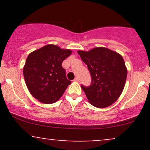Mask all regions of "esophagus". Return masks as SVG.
I'll use <instances>...</instances> for the list:
<instances>
[{
  "instance_id": "esophagus-1",
  "label": "esophagus",
  "mask_w": 150,
  "mask_h": 150,
  "mask_svg": "<svg viewBox=\"0 0 150 150\" xmlns=\"http://www.w3.org/2000/svg\"><path fill=\"white\" fill-rule=\"evenodd\" d=\"M79 80H80V79H79L78 77H76L74 79V81H75V82H79Z\"/></svg>"
}]
</instances>
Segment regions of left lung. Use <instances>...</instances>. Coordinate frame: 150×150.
<instances>
[{"label": "left lung", "instance_id": "left-lung-1", "mask_svg": "<svg viewBox=\"0 0 150 150\" xmlns=\"http://www.w3.org/2000/svg\"><path fill=\"white\" fill-rule=\"evenodd\" d=\"M77 53L90 73V85H81L89 103L97 108L113 104L123 92L126 80L127 69L123 57L104 47Z\"/></svg>", "mask_w": 150, "mask_h": 150}]
</instances>
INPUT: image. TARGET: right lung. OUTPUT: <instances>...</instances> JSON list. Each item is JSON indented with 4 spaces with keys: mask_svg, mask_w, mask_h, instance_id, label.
Instances as JSON below:
<instances>
[{
    "mask_svg": "<svg viewBox=\"0 0 150 150\" xmlns=\"http://www.w3.org/2000/svg\"><path fill=\"white\" fill-rule=\"evenodd\" d=\"M70 54V50L49 44L28 56L23 68L24 77L31 94L40 102H56L70 85L71 81L67 79L62 66Z\"/></svg>",
    "mask_w": 150,
    "mask_h": 150,
    "instance_id": "right-lung-1",
    "label": "right lung"
}]
</instances>
